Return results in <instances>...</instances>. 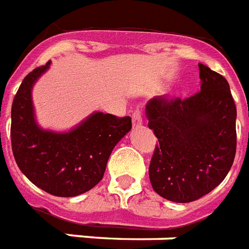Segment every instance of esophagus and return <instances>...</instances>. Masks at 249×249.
<instances>
[{"label": "esophagus", "instance_id": "esophagus-1", "mask_svg": "<svg viewBox=\"0 0 249 249\" xmlns=\"http://www.w3.org/2000/svg\"><path fill=\"white\" fill-rule=\"evenodd\" d=\"M143 123L142 120V113H141V110H136L133 113V117H132V124H133V128H139L141 126Z\"/></svg>", "mask_w": 249, "mask_h": 249}]
</instances>
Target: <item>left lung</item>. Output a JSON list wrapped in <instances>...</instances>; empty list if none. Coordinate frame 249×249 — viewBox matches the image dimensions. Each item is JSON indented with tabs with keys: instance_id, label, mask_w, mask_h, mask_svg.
Returning a JSON list of instances; mask_svg holds the SVG:
<instances>
[{
	"instance_id": "obj_1",
	"label": "left lung",
	"mask_w": 249,
	"mask_h": 249,
	"mask_svg": "<svg viewBox=\"0 0 249 249\" xmlns=\"http://www.w3.org/2000/svg\"><path fill=\"white\" fill-rule=\"evenodd\" d=\"M200 91L181 100L154 97L148 126L158 139L149 178L162 198L189 203L226 178L236 153V106L222 75L199 63Z\"/></svg>"
}]
</instances>
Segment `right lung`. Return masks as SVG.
Listing matches in <instances>:
<instances>
[{
    "label": "right lung",
    "instance_id": "right-lung-1",
    "mask_svg": "<svg viewBox=\"0 0 249 249\" xmlns=\"http://www.w3.org/2000/svg\"><path fill=\"white\" fill-rule=\"evenodd\" d=\"M50 62L23 79L12 106V149L29 181L55 196H76L103 179L116 143L132 129L129 116L95 112L70 132H53L36 124L31 89Z\"/></svg>",
    "mask_w": 249,
    "mask_h": 249
}]
</instances>
